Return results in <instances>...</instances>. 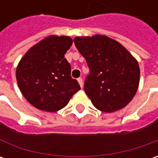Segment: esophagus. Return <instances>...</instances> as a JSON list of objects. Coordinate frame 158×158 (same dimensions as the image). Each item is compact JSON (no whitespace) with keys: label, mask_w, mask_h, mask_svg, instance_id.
<instances>
[{"label":"esophagus","mask_w":158,"mask_h":158,"mask_svg":"<svg viewBox=\"0 0 158 158\" xmlns=\"http://www.w3.org/2000/svg\"><path fill=\"white\" fill-rule=\"evenodd\" d=\"M77 81L79 82V84H80V86H81V88H82V86H83V81H82V79L81 77H79L78 79H77Z\"/></svg>","instance_id":"1"}]
</instances>
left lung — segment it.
<instances>
[{
    "label": "left lung",
    "mask_w": 158,
    "mask_h": 158,
    "mask_svg": "<svg viewBox=\"0 0 158 158\" xmlns=\"http://www.w3.org/2000/svg\"><path fill=\"white\" fill-rule=\"evenodd\" d=\"M74 42L89 69L84 91L95 107L105 112L125 107L139 86L136 60L118 41L104 35L76 37Z\"/></svg>",
    "instance_id": "left-lung-1"
}]
</instances>
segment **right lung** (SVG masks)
<instances>
[{"instance_id":"right-lung-1","label":"right lung","mask_w":158,"mask_h":158,"mask_svg":"<svg viewBox=\"0 0 158 158\" xmlns=\"http://www.w3.org/2000/svg\"><path fill=\"white\" fill-rule=\"evenodd\" d=\"M73 40L51 35L30 48L16 68V81L22 94L34 107L57 112L68 105L80 89L71 77V67L65 59Z\"/></svg>"}]
</instances>
